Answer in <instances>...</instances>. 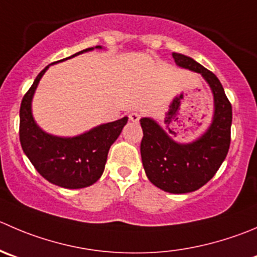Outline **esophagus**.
<instances>
[{
	"label": "esophagus",
	"instance_id": "1",
	"mask_svg": "<svg viewBox=\"0 0 257 257\" xmlns=\"http://www.w3.org/2000/svg\"><path fill=\"white\" fill-rule=\"evenodd\" d=\"M141 114L137 113V111H133V113L129 114V120L134 121V123H137V121H139V119H141Z\"/></svg>",
	"mask_w": 257,
	"mask_h": 257
}]
</instances>
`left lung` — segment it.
<instances>
[{"label": "left lung", "instance_id": "obj_1", "mask_svg": "<svg viewBox=\"0 0 257 257\" xmlns=\"http://www.w3.org/2000/svg\"><path fill=\"white\" fill-rule=\"evenodd\" d=\"M172 55L177 65L200 73L210 85L215 100L212 124L197 141L179 144L154 120L141 119V156L147 177L154 186L171 193H188L205 186L225 161L231 142L232 106L212 71L186 55Z\"/></svg>", "mask_w": 257, "mask_h": 257}]
</instances>
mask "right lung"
<instances>
[{
  "label": "right lung",
  "mask_w": 257,
  "mask_h": 257,
  "mask_svg": "<svg viewBox=\"0 0 257 257\" xmlns=\"http://www.w3.org/2000/svg\"><path fill=\"white\" fill-rule=\"evenodd\" d=\"M96 49H101V46H96ZM90 50L93 47L76 52L70 57ZM49 66L36 76L31 88L22 98L20 142L27 158L45 179L64 188H84L95 183L101 177L110 146L116 141L128 118L124 116L119 120L103 124L73 138H60L42 132L32 118L31 100L40 79Z\"/></svg>",
  "instance_id": "add662e5"
}]
</instances>
